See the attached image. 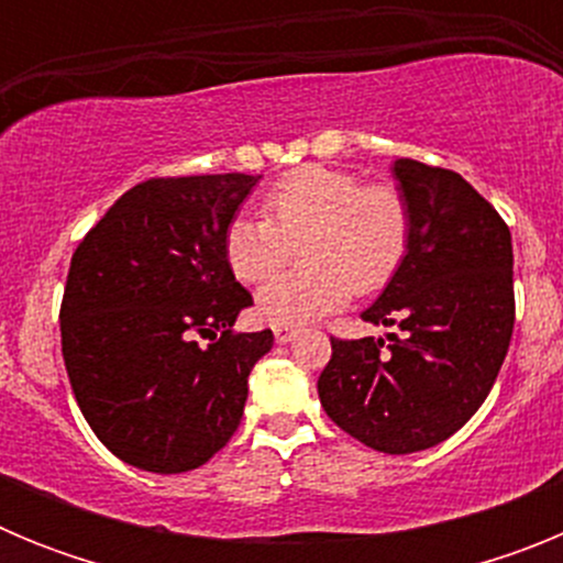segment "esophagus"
Instances as JSON below:
<instances>
[{"label": "esophagus", "mask_w": 563, "mask_h": 563, "mask_svg": "<svg viewBox=\"0 0 563 563\" xmlns=\"http://www.w3.org/2000/svg\"><path fill=\"white\" fill-rule=\"evenodd\" d=\"M296 327H273V335H276V343H290L296 338Z\"/></svg>", "instance_id": "esophagus-1"}]
</instances>
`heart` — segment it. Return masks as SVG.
<instances>
[{
  "mask_svg": "<svg viewBox=\"0 0 563 563\" xmlns=\"http://www.w3.org/2000/svg\"><path fill=\"white\" fill-rule=\"evenodd\" d=\"M306 242L296 274L256 292L258 316L298 327L341 310L352 292H375L400 271L411 245V208L389 183L363 186L341 168L307 166L267 191L265 217H236L225 233V258L247 285L265 282Z\"/></svg>",
  "mask_w": 563,
  "mask_h": 563,
  "instance_id": "heart-1",
  "label": "heart"
}]
</instances>
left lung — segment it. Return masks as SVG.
Wrapping results in <instances>:
<instances>
[{
    "label": "left lung",
    "instance_id": "8db88e82",
    "mask_svg": "<svg viewBox=\"0 0 563 563\" xmlns=\"http://www.w3.org/2000/svg\"><path fill=\"white\" fill-rule=\"evenodd\" d=\"M391 177L409 200L411 245L361 318L400 335L332 338L318 397L363 445L415 454L456 434L494 389L514 335V242L456 172L400 157Z\"/></svg>",
    "mask_w": 563,
    "mask_h": 563
}]
</instances>
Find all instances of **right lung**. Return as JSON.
Returning a JSON list of instances; mask_svg holds the SVG:
<instances>
[{
  "instance_id": "right-lung-1",
  "label": "right lung",
  "mask_w": 563,
  "mask_h": 563,
  "mask_svg": "<svg viewBox=\"0 0 563 563\" xmlns=\"http://www.w3.org/2000/svg\"><path fill=\"white\" fill-rule=\"evenodd\" d=\"M258 180H146L73 253L64 366L89 429L141 471L206 465L239 429L247 375L271 352V330H231L253 298L225 258L228 225Z\"/></svg>"
}]
</instances>
